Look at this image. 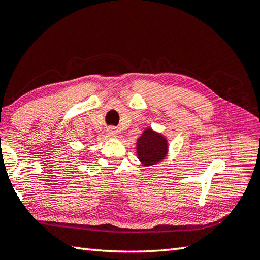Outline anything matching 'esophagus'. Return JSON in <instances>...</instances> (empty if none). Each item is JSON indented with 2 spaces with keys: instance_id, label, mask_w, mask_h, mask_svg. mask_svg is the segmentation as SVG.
Segmentation results:
<instances>
[{
  "instance_id": "34e87169",
  "label": "esophagus",
  "mask_w": 260,
  "mask_h": 260,
  "mask_svg": "<svg viewBox=\"0 0 260 260\" xmlns=\"http://www.w3.org/2000/svg\"><path fill=\"white\" fill-rule=\"evenodd\" d=\"M106 133H108V135H109L110 138H117L118 129L115 128V127H109V128L106 129Z\"/></svg>"
}]
</instances>
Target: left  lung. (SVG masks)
<instances>
[{
    "instance_id": "left-lung-1",
    "label": "left lung",
    "mask_w": 260,
    "mask_h": 260,
    "mask_svg": "<svg viewBox=\"0 0 260 260\" xmlns=\"http://www.w3.org/2000/svg\"><path fill=\"white\" fill-rule=\"evenodd\" d=\"M169 152V143L166 135L150 127L142 132L137 140V155L143 167H151L166 159Z\"/></svg>"
}]
</instances>
